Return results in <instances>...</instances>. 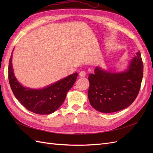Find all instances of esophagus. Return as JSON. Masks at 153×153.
<instances>
[{
	"label": "esophagus",
	"instance_id": "obj_1",
	"mask_svg": "<svg viewBox=\"0 0 153 153\" xmlns=\"http://www.w3.org/2000/svg\"><path fill=\"white\" fill-rule=\"evenodd\" d=\"M86 75V73L85 71H80L79 73V76L80 77H85Z\"/></svg>",
	"mask_w": 153,
	"mask_h": 153
}]
</instances>
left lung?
<instances>
[{"mask_svg": "<svg viewBox=\"0 0 153 153\" xmlns=\"http://www.w3.org/2000/svg\"><path fill=\"white\" fill-rule=\"evenodd\" d=\"M143 66L140 52L132 59L126 71L113 73L96 67L89 75L88 98L92 107L112 113L131 105L139 92Z\"/></svg>", "mask_w": 153, "mask_h": 153, "instance_id": "1", "label": "left lung"}]
</instances>
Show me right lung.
I'll list each match as a JSON object with an SVG mask.
<instances>
[{
	"label": "right lung",
	"mask_w": 153,
	"mask_h": 153,
	"mask_svg": "<svg viewBox=\"0 0 153 153\" xmlns=\"http://www.w3.org/2000/svg\"><path fill=\"white\" fill-rule=\"evenodd\" d=\"M12 53L9 62L8 78L16 98L27 110L35 114H50L56 111L65 100L68 91L75 84L78 73H73L43 89H30L22 86L15 76Z\"/></svg>",
	"instance_id": "1"
}]
</instances>
